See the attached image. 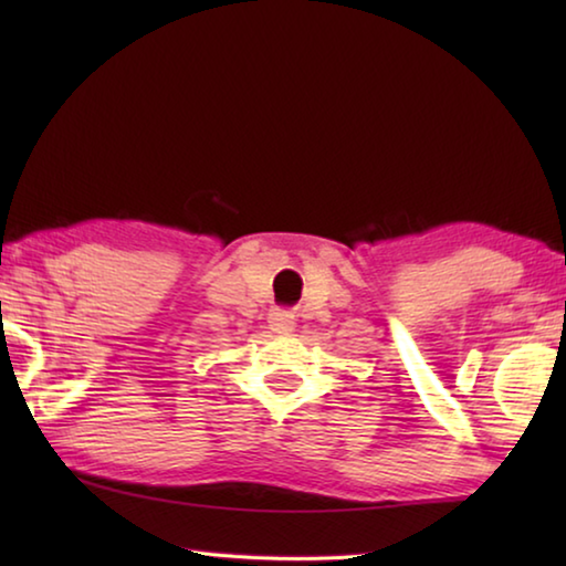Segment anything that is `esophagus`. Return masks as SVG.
Returning a JSON list of instances; mask_svg holds the SVG:
<instances>
[{"label":"esophagus","instance_id":"34e87169","mask_svg":"<svg viewBox=\"0 0 566 566\" xmlns=\"http://www.w3.org/2000/svg\"><path fill=\"white\" fill-rule=\"evenodd\" d=\"M294 314L292 312H284V310H274L270 314V329L276 334H286L294 329Z\"/></svg>","mask_w":566,"mask_h":566}]
</instances>
